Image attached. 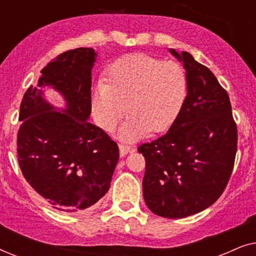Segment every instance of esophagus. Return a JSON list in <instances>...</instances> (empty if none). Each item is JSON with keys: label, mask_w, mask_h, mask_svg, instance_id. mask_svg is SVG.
<instances>
[{"label": "esophagus", "mask_w": 256, "mask_h": 256, "mask_svg": "<svg viewBox=\"0 0 256 256\" xmlns=\"http://www.w3.org/2000/svg\"><path fill=\"white\" fill-rule=\"evenodd\" d=\"M118 148H120V156L121 157L126 156L128 152H130L132 150H134V148H132V146H127V144H122V143H120V144H118Z\"/></svg>", "instance_id": "obj_1"}]
</instances>
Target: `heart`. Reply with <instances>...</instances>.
I'll list each match as a JSON object with an SVG mask.
<instances>
[{"mask_svg": "<svg viewBox=\"0 0 256 256\" xmlns=\"http://www.w3.org/2000/svg\"><path fill=\"white\" fill-rule=\"evenodd\" d=\"M186 92L188 76L180 62L135 54L107 68L104 82L94 90L90 108L96 124L113 132L127 106L129 118L120 138L134 140L146 132L166 130L180 114Z\"/></svg>", "mask_w": 256, "mask_h": 256, "instance_id": "1", "label": "heart"}]
</instances>
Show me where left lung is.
<instances>
[{
  "mask_svg": "<svg viewBox=\"0 0 256 256\" xmlns=\"http://www.w3.org/2000/svg\"><path fill=\"white\" fill-rule=\"evenodd\" d=\"M184 62L188 94L169 130L138 152L144 156L143 196L163 218L196 214L216 202L227 186L238 150V129L226 90L211 70L188 52Z\"/></svg>",
  "mask_w": 256,
  "mask_h": 256,
  "instance_id": "1",
  "label": "left lung"
}]
</instances>
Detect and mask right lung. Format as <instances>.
Returning a JSON list of instances; mask_svg holds the SVG:
<instances>
[{
	"instance_id": "right-lung-1",
	"label": "right lung",
	"mask_w": 256,
	"mask_h": 256,
	"mask_svg": "<svg viewBox=\"0 0 256 256\" xmlns=\"http://www.w3.org/2000/svg\"><path fill=\"white\" fill-rule=\"evenodd\" d=\"M96 54L85 48L58 54L42 70L37 85L26 90L20 107L16 150L23 176L52 208L64 212L85 210L102 198L118 160L116 142L87 121ZM44 86L64 96V114L41 98Z\"/></svg>"
}]
</instances>
